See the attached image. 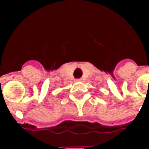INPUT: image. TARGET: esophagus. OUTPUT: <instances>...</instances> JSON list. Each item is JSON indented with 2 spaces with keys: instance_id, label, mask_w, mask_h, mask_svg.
Here are the masks:
<instances>
[{
  "instance_id": "obj_1",
  "label": "esophagus",
  "mask_w": 149,
  "mask_h": 149,
  "mask_svg": "<svg viewBox=\"0 0 149 149\" xmlns=\"http://www.w3.org/2000/svg\"><path fill=\"white\" fill-rule=\"evenodd\" d=\"M82 81V79L80 78V79H75V81Z\"/></svg>"
}]
</instances>
